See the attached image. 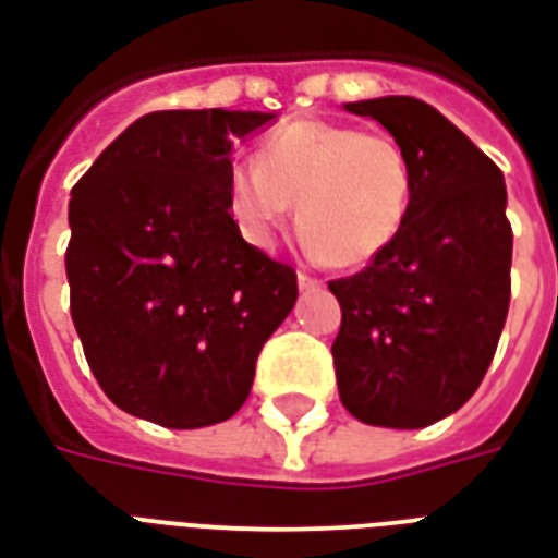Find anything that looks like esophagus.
<instances>
[{
  "instance_id": "esophagus-1",
  "label": "esophagus",
  "mask_w": 558,
  "mask_h": 558,
  "mask_svg": "<svg viewBox=\"0 0 558 558\" xmlns=\"http://www.w3.org/2000/svg\"><path fill=\"white\" fill-rule=\"evenodd\" d=\"M296 282H300V288H303V291H314V288H320V279H314V276L303 274V270L296 274Z\"/></svg>"
}]
</instances>
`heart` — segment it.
I'll return each instance as SVG.
<instances>
[{
    "mask_svg": "<svg viewBox=\"0 0 558 558\" xmlns=\"http://www.w3.org/2000/svg\"><path fill=\"white\" fill-rule=\"evenodd\" d=\"M412 199V165L391 135L314 117L276 125L255 165H234L226 182V211L246 244L274 246L296 203V232L332 267L383 255L403 232Z\"/></svg>",
    "mask_w": 558,
    "mask_h": 558,
    "instance_id": "obj_1",
    "label": "heart"
}]
</instances>
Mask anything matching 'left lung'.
<instances>
[{
  "label": "left lung",
  "mask_w": 558,
  "mask_h": 558,
  "mask_svg": "<svg viewBox=\"0 0 558 558\" xmlns=\"http://www.w3.org/2000/svg\"><path fill=\"white\" fill-rule=\"evenodd\" d=\"M403 146L414 199L403 232L359 274L332 279L338 393L371 426L421 429L483 383L512 294V226L500 167L433 105L383 96L343 105Z\"/></svg>",
  "instance_id": "obj_1"
}]
</instances>
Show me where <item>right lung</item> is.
Here are the masks:
<instances>
[{
  "instance_id": "1",
  "label": "right lung",
  "mask_w": 558,
  "mask_h": 558,
  "mask_svg": "<svg viewBox=\"0 0 558 558\" xmlns=\"http://www.w3.org/2000/svg\"><path fill=\"white\" fill-rule=\"evenodd\" d=\"M276 114L153 111L70 196L66 282L85 359L108 400L167 429L229 421L296 274L246 244L226 211L232 144Z\"/></svg>"
}]
</instances>
